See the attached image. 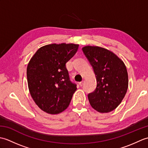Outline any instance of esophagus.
Returning <instances> with one entry per match:
<instances>
[{
    "instance_id": "esophagus-1",
    "label": "esophagus",
    "mask_w": 148,
    "mask_h": 148,
    "mask_svg": "<svg viewBox=\"0 0 148 148\" xmlns=\"http://www.w3.org/2000/svg\"><path fill=\"white\" fill-rule=\"evenodd\" d=\"M84 81H81V82L79 83V85L81 86H82L83 84H84Z\"/></svg>"
}]
</instances>
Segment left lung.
Returning a JSON list of instances; mask_svg holds the SVG:
<instances>
[{"label":"left lung","instance_id":"1","mask_svg":"<svg viewBox=\"0 0 148 148\" xmlns=\"http://www.w3.org/2000/svg\"><path fill=\"white\" fill-rule=\"evenodd\" d=\"M95 72L97 85L88 97L91 106L101 113L109 112L120 104L128 87L127 67L110 50L97 46L82 48Z\"/></svg>","mask_w":148,"mask_h":148}]
</instances>
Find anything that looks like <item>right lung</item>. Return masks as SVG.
<instances>
[{
	"mask_svg": "<svg viewBox=\"0 0 148 148\" xmlns=\"http://www.w3.org/2000/svg\"><path fill=\"white\" fill-rule=\"evenodd\" d=\"M79 45L50 44L40 48L27 68L28 87L36 105L46 113L59 114L70 104L76 85L69 80L65 64L77 52Z\"/></svg>",
	"mask_w": 148,
	"mask_h": 148,
	"instance_id": "obj_1",
	"label": "right lung"
}]
</instances>
